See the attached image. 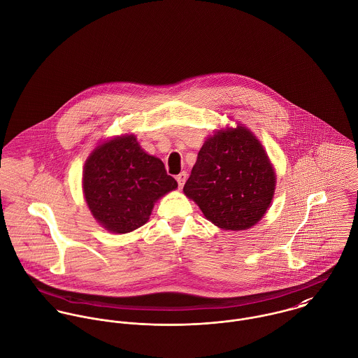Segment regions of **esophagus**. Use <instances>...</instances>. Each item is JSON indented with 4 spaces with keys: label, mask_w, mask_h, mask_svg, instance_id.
Returning a JSON list of instances; mask_svg holds the SVG:
<instances>
[{
    "label": "esophagus",
    "mask_w": 358,
    "mask_h": 358,
    "mask_svg": "<svg viewBox=\"0 0 358 358\" xmlns=\"http://www.w3.org/2000/svg\"><path fill=\"white\" fill-rule=\"evenodd\" d=\"M186 179H187V173H186V172H182V173H179V175L176 176V180H178V185H179L180 189L185 186Z\"/></svg>",
    "instance_id": "1"
}]
</instances>
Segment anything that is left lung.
Wrapping results in <instances>:
<instances>
[{"mask_svg": "<svg viewBox=\"0 0 358 358\" xmlns=\"http://www.w3.org/2000/svg\"><path fill=\"white\" fill-rule=\"evenodd\" d=\"M275 172L255 135L226 128L205 141L183 192L223 230H247L264 216L274 196Z\"/></svg>", "mask_w": 358, "mask_h": 358, "instance_id": "obj_1", "label": "left lung"}]
</instances>
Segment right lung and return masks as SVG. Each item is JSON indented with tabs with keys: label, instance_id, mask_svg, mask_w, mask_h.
Segmentation results:
<instances>
[{
	"label": "right lung",
	"instance_id": "right-lung-1",
	"mask_svg": "<svg viewBox=\"0 0 358 358\" xmlns=\"http://www.w3.org/2000/svg\"><path fill=\"white\" fill-rule=\"evenodd\" d=\"M178 187L162 161L146 153L135 135L101 143L85 161L83 189L96 222L124 234L143 226L154 203Z\"/></svg>",
	"mask_w": 358,
	"mask_h": 358
}]
</instances>
